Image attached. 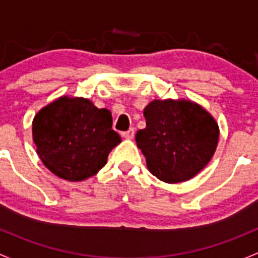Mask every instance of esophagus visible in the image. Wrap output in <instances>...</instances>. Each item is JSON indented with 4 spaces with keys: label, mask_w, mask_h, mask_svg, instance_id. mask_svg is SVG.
Wrapping results in <instances>:
<instances>
[{
    "label": "esophagus",
    "mask_w": 258,
    "mask_h": 258,
    "mask_svg": "<svg viewBox=\"0 0 258 258\" xmlns=\"http://www.w3.org/2000/svg\"><path fill=\"white\" fill-rule=\"evenodd\" d=\"M121 137L125 138V139H133V137H134V129L130 128L129 130H126V132L121 133Z\"/></svg>",
    "instance_id": "obj_1"
}]
</instances>
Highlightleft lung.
<instances>
[{
	"instance_id": "obj_1",
	"label": "left lung",
	"mask_w": 258,
	"mask_h": 258,
	"mask_svg": "<svg viewBox=\"0 0 258 258\" xmlns=\"http://www.w3.org/2000/svg\"><path fill=\"white\" fill-rule=\"evenodd\" d=\"M147 126L135 135L149 171L168 184L192 179L216 151L219 124L188 99H154L145 107Z\"/></svg>"
}]
</instances>
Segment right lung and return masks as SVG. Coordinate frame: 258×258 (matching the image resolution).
<instances>
[{
  "label": "right lung",
  "mask_w": 258,
  "mask_h": 258,
  "mask_svg": "<svg viewBox=\"0 0 258 258\" xmlns=\"http://www.w3.org/2000/svg\"><path fill=\"white\" fill-rule=\"evenodd\" d=\"M110 110L92 100L62 95L42 108L32 121V135L43 165L67 181H83L107 164L120 137L111 129Z\"/></svg>",
  "instance_id": "obj_1"
}]
</instances>
